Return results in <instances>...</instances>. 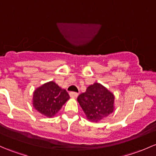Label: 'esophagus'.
I'll return each instance as SVG.
<instances>
[{"label": "esophagus", "instance_id": "esophagus-1", "mask_svg": "<svg viewBox=\"0 0 156 156\" xmlns=\"http://www.w3.org/2000/svg\"><path fill=\"white\" fill-rule=\"evenodd\" d=\"M69 95L72 98H77L78 96V93L76 92H70Z\"/></svg>", "mask_w": 156, "mask_h": 156}]
</instances>
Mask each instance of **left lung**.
Returning <instances> with one entry per match:
<instances>
[{
    "label": "left lung",
    "instance_id": "1",
    "mask_svg": "<svg viewBox=\"0 0 156 156\" xmlns=\"http://www.w3.org/2000/svg\"><path fill=\"white\" fill-rule=\"evenodd\" d=\"M77 100L86 117L92 122L101 120L114 111V95L100 83H95L88 87Z\"/></svg>",
    "mask_w": 156,
    "mask_h": 156
}]
</instances>
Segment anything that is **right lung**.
<instances>
[{
  "label": "right lung",
  "mask_w": 156,
  "mask_h": 156,
  "mask_svg": "<svg viewBox=\"0 0 156 156\" xmlns=\"http://www.w3.org/2000/svg\"><path fill=\"white\" fill-rule=\"evenodd\" d=\"M69 98L66 90L61 89L57 83L50 81L34 91L33 105L39 113L48 117H52Z\"/></svg>",
  "instance_id": "add662e5"
}]
</instances>
